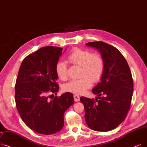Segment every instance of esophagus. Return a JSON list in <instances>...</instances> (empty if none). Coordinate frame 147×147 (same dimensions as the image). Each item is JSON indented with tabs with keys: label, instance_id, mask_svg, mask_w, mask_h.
<instances>
[{
	"label": "esophagus",
	"instance_id": "esophagus-1",
	"mask_svg": "<svg viewBox=\"0 0 147 147\" xmlns=\"http://www.w3.org/2000/svg\"><path fill=\"white\" fill-rule=\"evenodd\" d=\"M74 100L75 101H79L80 100V97L78 95H74Z\"/></svg>",
	"mask_w": 147,
	"mask_h": 147
}]
</instances>
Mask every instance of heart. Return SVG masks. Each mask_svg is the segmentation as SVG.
Returning a JSON list of instances; mask_svg holds the SVG:
<instances>
[{
    "label": "heart",
    "mask_w": 147,
    "mask_h": 147,
    "mask_svg": "<svg viewBox=\"0 0 147 147\" xmlns=\"http://www.w3.org/2000/svg\"><path fill=\"white\" fill-rule=\"evenodd\" d=\"M68 61L73 65L81 67L80 78L67 82L63 86L65 92L76 94H82L91 87L92 82L98 81L101 77L105 69V62L99 54H92L88 50L74 49L68 56ZM56 73L62 80H65L68 76L67 63L63 61L56 63Z\"/></svg>",
    "instance_id": "b5f03b06"
}]
</instances>
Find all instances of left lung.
<instances>
[{
    "label": "left lung",
    "mask_w": 147,
    "mask_h": 147,
    "mask_svg": "<svg viewBox=\"0 0 147 147\" xmlns=\"http://www.w3.org/2000/svg\"><path fill=\"white\" fill-rule=\"evenodd\" d=\"M86 46L97 50L105 62L100 82L92 89L97 97H80L84 105L85 119L91 129L108 131L117 127L125 118L130 109L133 82L129 66L115 47L104 42H91Z\"/></svg>",
    "instance_id": "8db88e82"
}]
</instances>
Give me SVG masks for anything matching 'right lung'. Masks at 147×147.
Wrapping results in <instances>:
<instances>
[{"mask_svg": "<svg viewBox=\"0 0 147 147\" xmlns=\"http://www.w3.org/2000/svg\"><path fill=\"white\" fill-rule=\"evenodd\" d=\"M62 50L47 46L28 55L22 61L16 80L17 111L28 127L43 135H52L63 128V115L74 103L70 92L51 100L47 97L49 93L56 95L59 91L55 67Z\"/></svg>", "mask_w": 147, "mask_h": 147, "instance_id": "obj_1", "label": "right lung"}]
</instances>
